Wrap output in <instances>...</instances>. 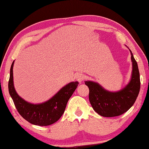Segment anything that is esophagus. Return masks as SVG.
<instances>
[{
  "label": "esophagus",
  "mask_w": 149,
  "mask_h": 149,
  "mask_svg": "<svg viewBox=\"0 0 149 149\" xmlns=\"http://www.w3.org/2000/svg\"><path fill=\"white\" fill-rule=\"evenodd\" d=\"M85 79V76L84 74H78L76 75V79L79 82H81L83 80Z\"/></svg>",
  "instance_id": "34e87169"
}]
</instances>
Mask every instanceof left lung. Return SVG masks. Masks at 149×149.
<instances>
[{"label":"left lung","instance_id":"left-lung-1","mask_svg":"<svg viewBox=\"0 0 149 149\" xmlns=\"http://www.w3.org/2000/svg\"><path fill=\"white\" fill-rule=\"evenodd\" d=\"M131 52L132 74L126 86L116 92L104 89L97 83L86 81L85 84L89 89V99L96 112L103 117H114L123 114L134 104L140 91V75L137 63Z\"/></svg>","mask_w":149,"mask_h":149}]
</instances>
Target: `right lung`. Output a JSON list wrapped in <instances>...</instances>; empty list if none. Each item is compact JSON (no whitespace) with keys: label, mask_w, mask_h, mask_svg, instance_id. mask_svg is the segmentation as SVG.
I'll use <instances>...</instances> for the list:
<instances>
[{"label":"right lung","mask_w":149,"mask_h":149,"mask_svg":"<svg viewBox=\"0 0 149 149\" xmlns=\"http://www.w3.org/2000/svg\"><path fill=\"white\" fill-rule=\"evenodd\" d=\"M13 61L10 68L8 91L17 112L27 122L33 125L47 126L58 120L66 107L67 102L78 86L79 82L69 83L51 99L41 104H32L17 95L14 86Z\"/></svg>","instance_id":"1"}]
</instances>
